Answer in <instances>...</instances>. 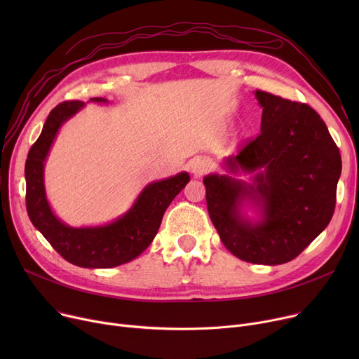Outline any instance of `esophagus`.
Segmentation results:
<instances>
[{
  "label": "esophagus",
  "mask_w": 359,
  "mask_h": 359,
  "mask_svg": "<svg viewBox=\"0 0 359 359\" xmlns=\"http://www.w3.org/2000/svg\"><path fill=\"white\" fill-rule=\"evenodd\" d=\"M211 168H212L211 161H210L208 158H202V157L195 158V160L192 161V164H191V170H192V173H194L195 177L203 176L205 173H208Z\"/></svg>",
  "instance_id": "1"
}]
</instances>
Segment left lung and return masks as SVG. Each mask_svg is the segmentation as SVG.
Masks as SVG:
<instances>
[{
	"label": "left lung",
	"mask_w": 359,
	"mask_h": 359,
	"mask_svg": "<svg viewBox=\"0 0 359 359\" xmlns=\"http://www.w3.org/2000/svg\"><path fill=\"white\" fill-rule=\"evenodd\" d=\"M255 96L262 106L260 134L224 161L233 175L255 173L253 182L206 176V206L222 244L236 257L280 265L327 227L342 160L326 123L309 104L262 90ZM244 200L259 210V222L241 214Z\"/></svg>",
	"instance_id": "1"
}]
</instances>
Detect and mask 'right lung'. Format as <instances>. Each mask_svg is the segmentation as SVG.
<instances>
[{
	"label": "right lung",
	"mask_w": 359,
	"mask_h": 359,
	"mask_svg": "<svg viewBox=\"0 0 359 359\" xmlns=\"http://www.w3.org/2000/svg\"><path fill=\"white\" fill-rule=\"evenodd\" d=\"M90 100L107 103L103 97ZM81 107H84L83 102L72 100L60 103L50 110L39 138L27 154L25 167L26 208L32 224L67 262L80 268H115L138 257L149 246L168 205L191 177L182 172L147 184L132 208L110 224L80 229L64 224L55 217L48 203L43 165L60 128Z\"/></svg>",
	"instance_id": "add662e5"
}]
</instances>
